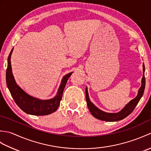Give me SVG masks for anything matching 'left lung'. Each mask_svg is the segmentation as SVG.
Wrapping results in <instances>:
<instances>
[{"label": "left lung", "mask_w": 151, "mask_h": 151, "mask_svg": "<svg viewBox=\"0 0 151 151\" xmlns=\"http://www.w3.org/2000/svg\"><path fill=\"white\" fill-rule=\"evenodd\" d=\"M143 77L142 79V86L138 90V93L136 97L131 100L129 103H127L125 106L122 110L117 112V113H108L105 112L100 109L98 108L96 106L92 103L89 97L88 88H86V99L87 102V105L90 111L91 114L93 117L98 119L99 120L105 121H117L123 119L124 118L127 117L128 115L132 113L134 109L136 108L137 103H138L141 98L143 95L144 90L145 87V65L143 64Z\"/></svg>", "instance_id": "1"}]
</instances>
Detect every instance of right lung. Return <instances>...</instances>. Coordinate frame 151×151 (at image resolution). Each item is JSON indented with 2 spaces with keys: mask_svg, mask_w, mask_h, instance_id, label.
Wrapping results in <instances>:
<instances>
[{
  "mask_svg": "<svg viewBox=\"0 0 151 151\" xmlns=\"http://www.w3.org/2000/svg\"><path fill=\"white\" fill-rule=\"evenodd\" d=\"M14 50L12 49L8 58V67L6 69V84L15 103L25 113L33 115H46L55 111L60 106L62 100L63 89L69 78L73 72L67 74L63 76L58 89L55 97L50 99L42 100L34 97L25 92L15 82L12 73L11 65V56Z\"/></svg>",
  "mask_w": 151,
  "mask_h": 151,
  "instance_id": "1",
  "label": "right lung"
}]
</instances>
